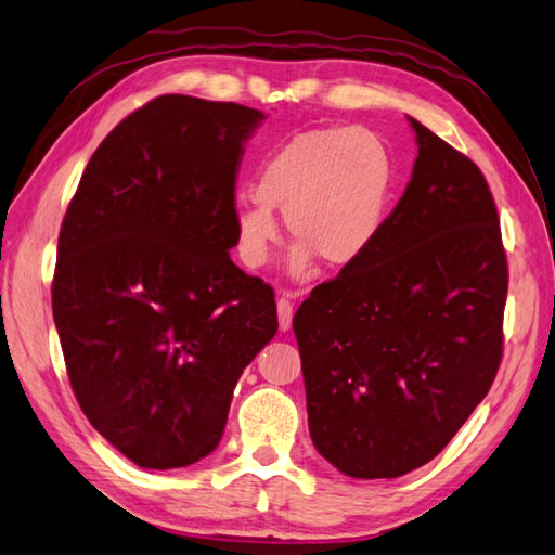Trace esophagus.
Returning a JSON list of instances; mask_svg holds the SVG:
<instances>
[{
    "label": "esophagus",
    "instance_id": "esophagus-1",
    "mask_svg": "<svg viewBox=\"0 0 555 555\" xmlns=\"http://www.w3.org/2000/svg\"><path fill=\"white\" fill-rule=\"evenodd\" d=\"M276 310H279V328H281V332H288L291 320H293V300H291V296H281L276 300Z\"/></svg>",
    "mask_w": 555,
    "mask_h": 555
}]
</instances>
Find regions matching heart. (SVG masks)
I'll list each match as a JSON object with an SVG mask.
<instances>
[{
    "instance_id": "1",
    "label": "heart",
    "mask_w": 555,
    "mask_h": 555,
    "mask_svg": "<svg viewBox=\"0 0 555 555\" xmlns=\"http://www.w3.org/2000/svg\"><path fill=\"white\" fill-rule=\"evenodd\" d=\"M393 159L370 128L317 126L288 135L259 164L255 195L235 207V243L245 267H262L276 241L274 209L298 243L291 271L302 274L317 257L348 267L370 250L386 217Z\"/></svg>"
}]
</instances>
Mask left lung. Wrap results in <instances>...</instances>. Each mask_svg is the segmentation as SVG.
Listing matches in <instances>:
<instances>
[{"label":"left lung","mask_w":555,"mask_h":555,"mask_svg":"<svg viewBox=\"0 0 555 555\" xmlns=\"http://www.w3.org/2000/svg\"><path fill=\"white\" fill-rule=\"evenodd\" d=\"M417 159L358 262L296 317L317 451L358 479L439 455L496 379L508 262L485 173L410 119Z\"/></svg>","instance_id":"obj_1"}]
</instances>
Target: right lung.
Segmentation results:
<instances>
[{
	"mask_svg": "<svg viewBox=\"0 0 555 555\" xmlns=\"http://www.w3.org/2000/svg\"><path fill=\"white\" fill-rule=\"evenodd\" d=\"M264 114L162 95L102 140L59 231L52 312L92 427L145 469L221 441L276 300L235 267V176Z\"/></svg>",
	"mask_w": 555,
	"mask_h": 555,
	"instance_id": "right-lung-1",
	"label": "right lung"
}]
</instances>
